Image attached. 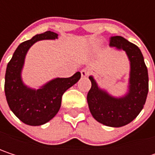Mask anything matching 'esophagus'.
<instances>
[{
	"label": "esophagus",
	"mask_w": 155,
	"mask_h": 155,
	"mask_svg": "<svg viewBox=\"0 0 155 155\" xmlns=\"http://www.w3.org/2000/svg\"><path fill=\"white\" fill-rule=\"evenodd\" d=\"M81 74L82 77H88V76L91 74V71H90L89 69H87V68L82 69V70L81 71Z\"/></svg>",
	"instance_id": "34e87169"
}]
</instances>
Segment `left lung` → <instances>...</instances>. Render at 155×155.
<instances>
[{"mask_svg":"<svg viewBox=\"0 0 155 155\" xmlns=\"http://www.w3.org/2000/svg\"><path fill=\"white\" fill-rule=\"evenodd\" d=\"M109 46L124 50L130 61L128 92L121 98H115L99 88L92 76L87 101L92 117L100 123L120 127L133 121L141 112L148 93V71L143 56L137 46L120 36L111 37Z\"/></svg>","mask_w":155,"mask_h":155,"instance_id":"8db88e82","label":"left lung"}]
</instances>
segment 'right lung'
Here are the masks:
<instances>
[{"label":"right lung","mask_w":155,"mask_h":155,"mask_svg":"<svg viewBox=\"0 0 155 155\" xmlns=\"http://www.w3.org/2000/svg\"><path fill=\"white\" fill-rule=\"evenodd\" d=\"M57 36L54 32L46 31L21 43L7 65L4 91L8 105L19 120L29 126H41L51 120L60 109L64 91L81 78L80 72L72 77L55 78L38 90L30 89L23 83L21 70L29 47L37 41L55 39Z\"/></svg>","instance_id":"obj_1"}]
</instances>
